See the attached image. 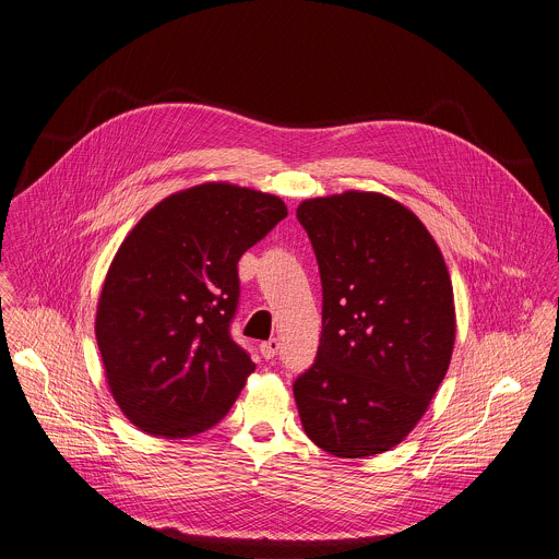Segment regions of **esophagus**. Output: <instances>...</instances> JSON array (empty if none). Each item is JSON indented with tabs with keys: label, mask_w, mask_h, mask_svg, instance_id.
<instances>
[{
	"label": "esophagus",
	"mask_w": 559,
	"mask_h": 559,
	"mask_svg": "<svg viewBox=\"0 0 559 559\" xmlns=\"http://www.w3.org/2000/svg\"><path fill=\"white\" fill-rule=\"evenodd\" d=\"M278 347H281L278 338H270V341H263V343L259 345V352H261V356H263L265 360H272V358L278 354Z\"/></svg>",
	"instance_id": "obj_1"
}]
</instances>
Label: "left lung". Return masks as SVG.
Instances as JSON below:
<instances>
[{
	"instance_id": "obj_1",
	"label": "left lung",
	"mask_w": 559,
	"mask_h": 559,
	"mask_svg": "<svg viewBox=\"0 0 559 559\" xmlns=\"http://www.w3.org/2000/svg\"><path fill=\"white\" fill-rule=\"evenodd\" d=\"M296 216L323 289L317 358L294 383L302 427L334 456L381 454L414 431L450 367L456 314L443 254L381 192L305 199Z\"/></svg>"
}]
</instances>
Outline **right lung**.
<instances>
[{
	"instance_id": "right-lung-1",
	"label": "right lung",
	"mask_w": 559,
	"mask_h": 559,
	"mask_svg": "<svg viewBox=\"0 0 559 559\" xmlns=\"http://www.w3.org/2000/svg\"><path fill=\"white\" fill-rule=\"evenodd\" d=\"M285 216L274 194L205 182L156 203L126 236L100 292L96 341L134 427L182 439L227 416L254 371L229 334L238 261Z\"/></svg>"
}]
</instances>
